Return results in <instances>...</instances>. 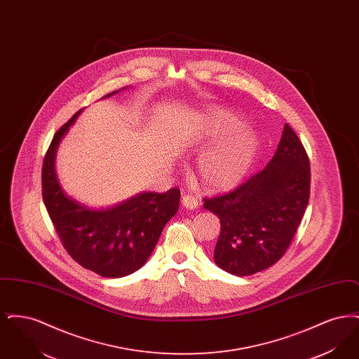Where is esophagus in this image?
Returning <instances> with one entry per match:
<instances>
[{"label": "esophagus", "mask_w": 359, "mask_h": 359, "mask_svg": "<svg viewBox=\"0 0 359 359\" xmlns=\"http://www.w3.org/2000/svg\"><path fill=\"white\" fill-rule=\"evenodd\" d=\"M182 203L187 208V210H194L198 207V199L194 198L192 195H183L182 198Z\"/></svg>", "instance_id": "34e87169"}]
</instances>
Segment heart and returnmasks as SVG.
Segmentation results:
<instances>
[{
    "label": "heart",
    "mask_w": 359,
    "mask_h": 359,
    "mask_svg": "<svg viewBox=\"0 0 359 359\" xmlns=\"http://www.w3.org/2000/svg\"><path fill=\"white\" fill-rule=\"evenodd\" d=\"M238 114L226 109H211L199 122L198 140L219 142L198 161L201 183L211 191H229L239 186L252 170L259 151V137L245 126Z\"/></svg>",
    "instance_id": "1"
}]
</instances>
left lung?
<instances>
[{"label":"left lung","mask_w":359,"mask_h":359,"mask_svg":"<svg viewBox=\"0 0 359 359\" xmlns=\"http://www.w3.org/2000/svg\"><path fill=\"white\" fill-rule=\"evenodd\" d=\"M306 149L288 123L272 160L233 192L205 199L219 217L215 264L227 273L250 276L274 265L293 239L309 199Z\"/></svg>","instance_id":"left-lung-1"}]
</instances>
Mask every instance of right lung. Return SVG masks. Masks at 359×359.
Wrapping results in <instances>:
<instances>
[{
  "instance_id": "add662e5",
  "label": "right lung",
  "mask_w": 359,
  "mask_h": 359,
  "mask_svg": "<svg viewBox=\"0 0 359 359\" xmlns=\"http://www.w3.org/2000/svg\"><path fill=\"white\" fill-rule=\"evenodd\" d=\"M81 113L82 110L74 114L56 132L44 157L43 201L69 256L94 273L118 278L136 272L148 261L164 226L177 212L180 191L177 188L165 194L144 191L107 208H91L69 198L60 187L55 163L62 140Z\"/></svg>"
}]
</instances>
